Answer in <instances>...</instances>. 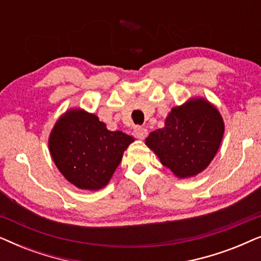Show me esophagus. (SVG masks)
<instances>
[{
	"mask_svg": "<svg viewBox=\"0 0 261 261\" xmlns=\"http://www.w3.org/2000/svg\"><path fill=\"white\" fill-rule=\"evenodd\" d=\"M134 137L140 139V140H142V139L146 138V135H147V129L144 127H135V129L133 132Z\"/></svg>",
	"mask_w": 261,
	"mask_h": 261,
	"instance_id": "34e87169",
	"label": "esophagus"
}]
</instances>
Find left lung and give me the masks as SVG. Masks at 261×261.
Listing matches in <instances>:
<instances>
[{
  "mask_svg": "<svg viewBox=\"0 0 261 261\" xmlns=\"http://www.w3.org/2000/svg\"><path fill=\"white\" fill-rule=\"evenodd\" d=\"M224 134L219 109L201 96L171 109L163 128L149 133L145 144L160 163L184 179L197 176L212 163Z\"/></svg>",
  "mask_w": 261,
  "mask_h": 261,
  "instance_id": "left-lung-1",
  "label": "left lung"
}]
</instances>
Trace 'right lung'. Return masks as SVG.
Here are the masks:
<instances>
[{
    "label": "right lung",
    "mask_w": 261,
    "mask_h": 261,
    "mask_svg": "<svg viewBox=\"0 0 261 261\" xmlns=\"http://www.w3.org/2000/svg\"><path fill=\"white\" fill-rule=\"evenodd\" d=\"M133 141L123 132L109 130L95 114L70 108L56 121L48 149L67 181L82 190L97 191L109 183Z\"/></svg>",
    "instance_id": "1"
}]
</instances>
